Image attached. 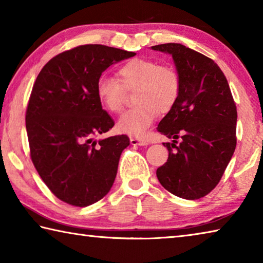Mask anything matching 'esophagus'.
<instances>
[{
  "label": "esophagus",
  "mask_w": 263,
  "mask_h": 263,
  "mask_svg": "<svg viewBox=\"0 0 263 263\" xmlns=\"http://www.w3.org/2000/svg\"><path fill=\"white\" fill-rule=\"evenodd\" d=\"M130 142H131V145H135V146H145V145L149 144L148 140L141 139V138H131Z\"/></svg>",
  "instance_id": "obj_1"
}]
</instances>
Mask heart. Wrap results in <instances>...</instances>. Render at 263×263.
<instances>
[{
	"instance_id": "obj_1",
	"label": "heart",
	"mask_w": 263,
	"mask_h": 263,
	"mask_svg": "<svg viewBox=\"0 0 263 263\" xmlns=\"http://www.w3.org/2000/svg\"><path fill=\"white\" fill-rule=\"evenodd\" d=\"M118 81L102 75L95 92L100 104L112 114H119L124 105L125 90L136 88L135 108L124 114L118 128L135 137H144L152 125L158 111L168 112L176 104L181 92V78L177 70L149 59H131L117 70Z\"/></svg>"
}]
</instances>
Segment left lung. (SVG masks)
Wrapping results in <instances>:
<instances>
[{"label": "left lung", "instance_id": "8db88e82", "mask_svg": "<svg viewBox=\"0 0 263 263\" xmlns=\"http://www.w3.org/2000/svg\"><path fill=\"white\" fill-rule=\"evenodd\" d=\"M152 50L171 54L181 78L179 100L158 126L173 139L163 142L169 155L157 169L158 180L177 197L202 198L215 189L234 153L237 106L224 73L210 58L175 43Z\"/></svg>", "mask_w": 263, "mask_h": 263}]
</instances>
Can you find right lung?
Wrapping results in <instances>:
<instances>
[{
	"label": "right lung",
	"instance_id": "right-lung-1",
	"mask_svg": "<svg viewBox=\"0 0 263 263\" xmlns=\"http://www.w3.org/2000/svg\"><path fill=\"white\" fill-rule=\"evenodd\" d=\"M135 55L99 44L81 45L52 58L38 74L25 116L30 155L62 202L91 205L114 184L130 139L125 135L95 139L115 125L95 87L106 68Z\"/></svg>",
	"mask_w": 263,
	"mask_h": 263
}]
</instances>
